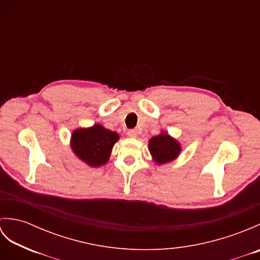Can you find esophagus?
Listing matches in <instances>:
<instances>
[{"label":"esophagus","instance_id":"1","mask_svg":"<svg viewBox=\"0 0 260 260\" xmlns=\"http://www.w3.org/2000/svg\"><path fill=\"white\" fill-rule=\"evenodd\" d=\"M126 134H127V136H128V137H136L137 132L135 129H128V131H127Z\"/></svg>","mask_w":260,"mask_h":260}]
</instances>
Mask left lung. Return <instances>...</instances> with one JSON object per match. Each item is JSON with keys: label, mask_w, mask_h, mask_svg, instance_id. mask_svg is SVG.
I'll use <instances>...</instances> for the list:
<instances>
[{"label": "left lung", "mask_w": 260, "mask_h": 260, "mask_svg": "<svg viewBox=\"0 0 260 260\" xmlns=\"http://www.w3.org/2000/svg\"><path fill=\"white\" fill-rule=\"evenodd\" d=\"M148 150L154 161L157 164H165L173 161L181 152L180 143L162 132L159 135L152 137L148 142Z\"/></svg>", "instance_id": "obj_1"}]
</instances>
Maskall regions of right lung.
Listing matches in <instances>:
<instances>
[{
    "mask_svg": "<svg viewBox=\"0 0 260 260\" xmlns=\"http://www.w3.org/2000/svg\"><path fill=\"white\" fill-rule=\"evenodd\" d=\"M119 135L96 124L88 128H78L71 135V148L78 158L92 168L105 165Z\"/></svg>",
    "mask_w": 260,
    "mask_h": 260,
    "instance_id": "1",
    "label": "right lung"
}]
</instances>
